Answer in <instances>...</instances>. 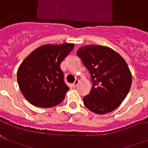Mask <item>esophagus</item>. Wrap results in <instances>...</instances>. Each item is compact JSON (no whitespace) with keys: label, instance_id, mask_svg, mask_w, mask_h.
Instances as JSON below:
<instances>
[{"label":"esophagus","instance_id":"esophagus-1","mask_svg":"<svg viewBox=\"0 0 148 148\" xmlns=\"http://www.w3.org/2000/svg\"><path fill=\"white\" fill-rule=\"evenodd\" d=\"M79 82H80V80H78V79H76V80H75V81L74 82V84H72V86H73L74 87H76L78 85V84H79Z\"/></svg>","mask_w":148,"mask_h":148}]
</instances>
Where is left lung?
<instances>
[{
	"label": "left lung",
	"instance_id": "8db88e82",
	"mask_svg": "<svg viewBox=\"0 0 148 148\" xmlns=\"http://www.w3.org/2000/svg\"><path fill=\"white\" fill-rule=\"evenodd\" d=\"M77 54L91 74L93 85L90 93L84 98V105L97 114L117 108L132 85V74L126 61L105 46H84Z\"/></svg>",
	"mask_w": 148,
	"mask_h": 148
}]
</instances>
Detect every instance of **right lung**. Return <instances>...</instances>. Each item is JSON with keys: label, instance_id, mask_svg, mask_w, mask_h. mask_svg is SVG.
Here are the masks:
<instances>
[{"label": "right lung", "instance_id": "add662e5", "mask_svg": "<svg viewBox=\"0 0 148 148\" xmlns=\"http://www.w3.org/2000/svg\"><path fill=\"white\" fill-rule=\"evenodd\" d=\"M74 43L46 44L34 49L21 63L17 71L18 86L28 101L39 108H52L64 100L69 87L60 68Z\"/></svg>", "mask_w": 148, "mask_h": 148}]
</instances>
